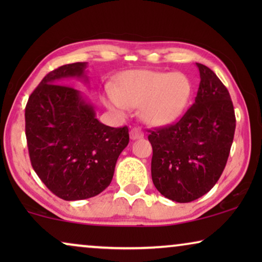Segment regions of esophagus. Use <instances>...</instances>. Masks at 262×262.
Returning <instances> with one entry per match:
<instances>
[{"instance_id":"34e87169","label":"esophagus","mask_w":262,"mask_h":262,"mask_svg":"<svg viewBox=\"0 0 262 262\" xmlns=\"http://www.w3.org/2000/svg\"><path fill=\"white\" fill-rule=\"evenodd\" d=\"M130 137H131L132 141H136V139H141V138L144 137V134H143L141 128L135 127L130 131Z\"/></svg>"}]
</instances>
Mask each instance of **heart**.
<instances>
[{
  "mask_svg": "<svg viewBox=\"0 0 262 262\" xmlns=\"http://www.w3.org/2000/svg\"><path fill=\"white\" fill-rule=\"evenodd\" d=\"M191 95V83L181 73L130 70L121 75L117 88L105 89L108 108L125 113L141 105V116L154 126H166L182 116Z\"/></svg>",
  "mask_w": 262,
  "mask_h": 262,
  "instance_id": "b5f03b06",
  "label": "heart"
}]
</instances>
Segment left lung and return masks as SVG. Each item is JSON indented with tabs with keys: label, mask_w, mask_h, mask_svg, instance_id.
Listing matches in <instances>:
<instances>
[{
	"label": "left lung",
	"mask_w": 262,
	"mask_h": 262,
	"mask_svg": "<svg viewBox=\"0 0 262 262\" xmlns=\"http://www.w3.org/2000/svg\"><path fill=\"white\" fill-rule=\"evenodd\" d=\"M195 101L177 124L151 131V178L161 194L189 203L216 185L227 164L236 119L228 89L210 68L196 63Z\"/></svg>",
	"instance_id": "8db88e82"
}]
</instances>
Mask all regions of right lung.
<instances>
[{"label": "right lung", "instance_id": "1", "mask_svg": "<svg viewBox=\"0 0 262 262\" xmlns=\"http://www.w3.org/2000/svg\"><path fill=\"white\" fill-rule=\"evenodd\" d=\"M87 63L59 67L42 78L25 110L32 167L46 187L64 200L98 195L112 181L128 128L100 123L94 106L66 83L77 78L89 83Z\"/></svg>", "mask_w": 262, "mask_h": 262}]
</instances>
